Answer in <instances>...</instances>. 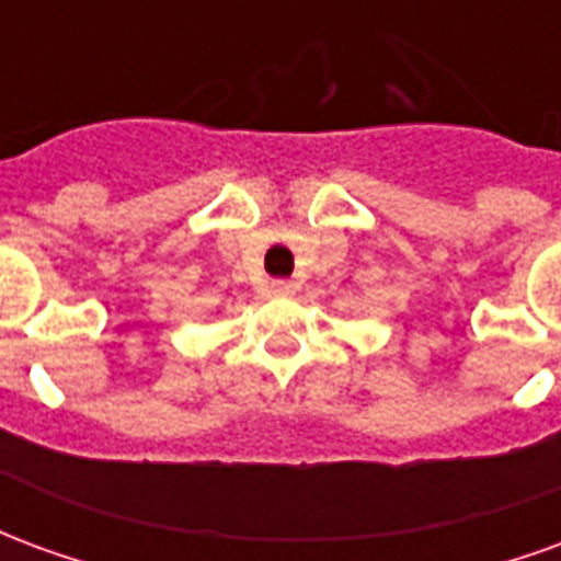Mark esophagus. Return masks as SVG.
<instances>
[{"label": "esophagus", "mask_w": 561, "mask_h": 561, "mask_svg": "<svg viewBox=\"0 0 561 561\" xmlns=\"http://www.w3.org/2000/svg\"><path fill=\"white\" fill-rule=\"evenodd\" d=\"M270 294H273V297H288V294H294V282H285V279L270 282Z\"/></svg>", "instance_id": "34e87169"}]
</instances>
